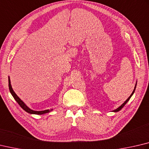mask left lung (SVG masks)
<instances>
[{
    "label": "left lung",
    "instance_id": "8db88e82",
    "mask_svg": "<svg viewBox=\"0 0 149 149\" xmlns=\"http://www.w3.org/2000/svg\"><path fill=\"white\" fill-rule=\"evenodd\" d=\"M136 86H135V88H134V91L133 92H132V94H131V95L130 96H129V98H128V99H127L125 101V102H124V103H123V104H122L121 105H120V106L119 107H118L117 108V109H115V110H114V111H114V112H117V111H120L121 109H122V108H123L124 106V105H125V104H126V103L127 102H128V101H129V100L130 99V98H131V97H132V95H133V94L134 93V92H135V90H136Z\"/></svg>",
    "mask_w": 149,
    "mask_h": 149
}]
</instances>
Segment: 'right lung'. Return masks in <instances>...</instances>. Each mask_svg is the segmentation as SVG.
Instances as JSON below:
<instances>
[{
	"instance_id": "right-lung-1",
	"label": "right lung",
	"mask_w": 149,
	"mask_h": 149,
	"mask_svg": "<svg viewBox=\"0 0 149 149\" xmlns=\"http://www.w3.org/2000/svg\"><path fill=\"white\" fill-rule=\"evenodd\" d=\"M8 85H9V89H10V92L12 94V95L13 96V98L15 100V101L18 103V104L20 105L22 108L23 109H24L29 113H31V114H36V115H42V114H44V113H49L51 111H52V109H47V110H44V111H33L30 109L29 107H28L26 105L24 104V102L21 100L19 98V97L17 96V94H16L14 91H13V89L12 88V86H11V84H10V78L8 77Z\"/></svg>"
}]
</instances>
